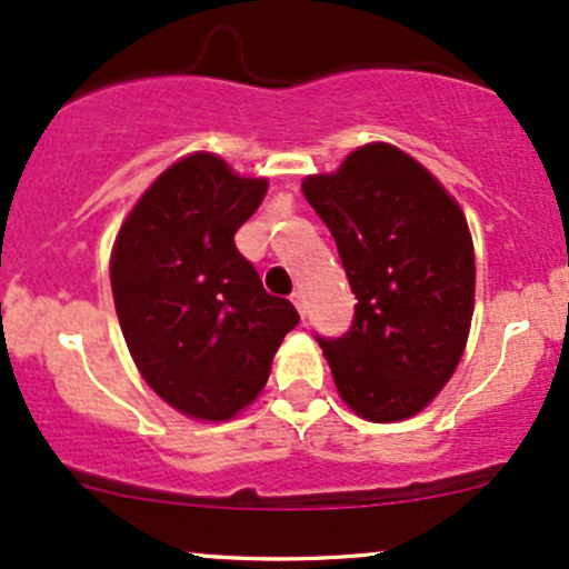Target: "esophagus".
<instances>
[{"mask_svg":"<svg viewBox=\"0 0 569 569\" xmlns=\"http://www.w3.org/2000/svg\"><path fill=\"white\" fill-rule=\"evenodd\" d=\"M291 302H293V307H297V310H299V316L305 318V293H302V291H293V293H291Z\"/></svg>","mask_w":569,"mask_h":569,"instance_id":"esophagus-1","label":"esophagus"}]
</instances>
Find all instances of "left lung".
I'll return each instance as SVG.
<instances>
[{"instance_id":"8db88e82","label":"left lung","mask_w":569,"mask_h":569,"mask_svg":"<svg viewBox=\"0 0 569 569\" xmlns=\"http://www.w3.org/2000/svg\"><path fill=\"white\" fill-rule=\"evenodd\" d=\"M356 293L342 337H316L339 396L371 422L417 415L449 382L473 316V243L460 206L401 149L367 143L305 179Z\"/></svg>"}]
</instances>
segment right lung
<instances>
[{
	"mask_svg": "<svg viewBox=\"0 0 569 569\" xmlns=\"http://www.w3.org/2000/svg\"><path fill=\"white\" fill-rule=\"evenodd\" d=\"M264 192V179L189 154L143 192L117 234L112 293L130 356L162 401L198 420H230L251 403L299 323L234 246Z\"/></svg>",
	"mask_w": 569,
	"mask_h": 569,
	"instance_id": "right-lung-1",
	"label": "right lung"
}]
</instances>
